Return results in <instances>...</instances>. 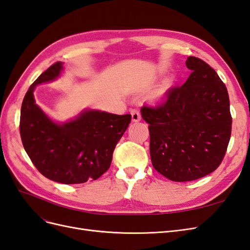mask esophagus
I'll return each instance as SVG.
<instances>
[{
	"label": "esophagus",
	"instance_id": "1",
	"mask_svg": "<svg viewBox=\"0 0 250 250\" xmlns=\"http://www.w3.org/2000/svg\"><path fill=\"white\" fill-rule=\"evenodd\" d=\"M131 119L133 122H139L141 120V113L138 109H132L131 110Z\"/></svg>",
	"mask_w": 250,
	"mask_h": 250
}]
</instances>
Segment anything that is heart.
<instances>
[{
    "label": "heart",
    "mask_w": 250,
    "mask_h": 250,
    "mask_svg": "<svg viewBox=\"0 0 250 250\" xmlns=\"http://www.w3.org/2000/svg\"><path fill=\"white\" fill-rule=\"evenodd\" d=\"M167 85H169V83H168V84H167Z\"/></svg>",
    "instance_id": "obj_1"
}]
</instances>
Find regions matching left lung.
Listing matches in <instances>:
<instances>
[{"mask_svg": "<svg viewBox=\"0 0 250 250\" xmlns=\"http://www.w3.org/2000/svg\"><path fill=\"white\" fill-rule=\"evenodd\" d=\"M192 73L165 100L144 105L142 118L149 124L150 156L154 169L173 181L207 176L220 166L231 134L228 88L214 69L190 56Z\"/></svg>", "mask_w": 250, "mask_h": 250, "instance_id": "1", "label": "left lung"}]
</instances>
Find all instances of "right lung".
Masks as SVG:
<instances>
[{"label": "right lung", "instance_id": "add662e5", "mask_svg": "<svg viewBox=\"0 0 250 250\" xmlns=\"http://www.w3.org/2000/svg\"><path fill=\"white\" fill-rule=\"evenodd\" d=\"M62 70V62L53 63L29 87L21 103L20 132L28 156L44 177L64 185L83 184L109 169L131 115L89 109L69 122H53L35 103L33 92L37 84L56 79Z\"/></svg>", "mask_w": 250, "mask_h": 250}]
</instances>
